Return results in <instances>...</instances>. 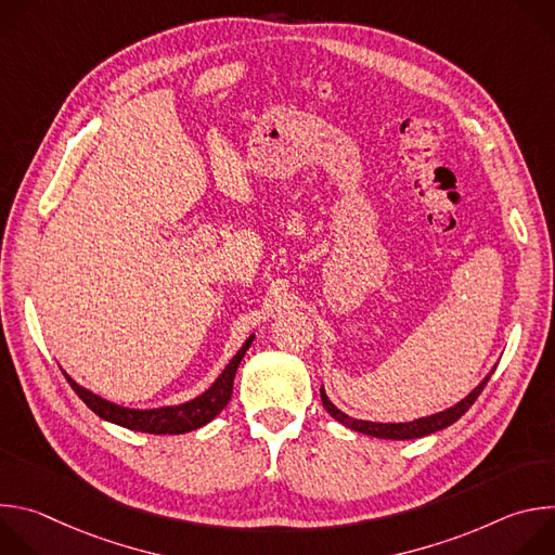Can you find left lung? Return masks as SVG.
I'll return each instance as SVG.
<instances>
[{"label": "left lung", "instance_id": "obj_1", "mask_svg": "<svg viewBox=\"0 0 555 555\" xmlns=\"http://www.w3.org/2000/svg\"><path fill=\"white\" fill-rule=\"evenodd\" d=\"M496 369V366H494ZM494 369L483 377V382L474 388L467 398H463L459 404L441 411V413H435V415H428V417H420V420H413V422H404V424H379V422H364V420H353L349 417L347 413H343L340 409H336L330 398L325 388H321V400H323V406L325 411L338 420L343 426L351 428V430H358L362 435H371V437H377V439H398V441H404V439H417V437H426L430 433H437V430H443L448 428L450 424H454L461 415H465V411L477 402V398L481 395V390L486 388L488 379L492 377Z\"/></svg>", "mask_w": 555, "mask_h": 555}]
</instances>
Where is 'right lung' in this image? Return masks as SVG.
Segmentation results:
<instances>
[{
    "label": "right lung",
    "instance_id": "add662e5",
    "mask_svg": "<svg viewBox=\"0 0 555 555\" xmlns=\"http://www.w3.org/2000/svg\"><path fill=\"white\" fill-rule=\"evenodd\" d=\"M253 340H255V336H250L244 343V347L236 351V356L225 364V369L221 371V375L212 382V386L208 390L197 395L195 400L178 404V406H163V409H149V411L125 409V406L103 400L101 395L83 388L81 384H76L67 373H63V375L67 377L69 386L74 388L78 398H81L88 404V409H92L101 420L118 424L129 430L149 433V435H182V433H191L195 428L206 426L210 420H215L225 409V404L230 402V395H232L234 373H236V369H240V362L244 360Z\"/></svg>",
    "mask_w": 555,
    "mask_h": 555
}]
</instances>
